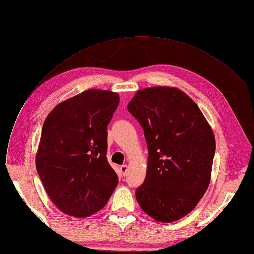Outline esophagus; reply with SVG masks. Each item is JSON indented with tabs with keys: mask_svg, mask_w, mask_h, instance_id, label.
I'll return each mask as SVG.
<instances>
[{
	"mask_svg": "<svg viewBox=\"0 0 254 254\" xmlns=\"http://www.w3.org/2000/svg\"><path fill=\"white\" fill-rule=\"evenodd\" d=\"M120 170H121V172H122V175L125 176L127 170H128V166H127V165H122V166L120 167Z\"/></svg>",
	"mask_w": 254,
	"mask_h": 254,
	"instance_id": "34e87169",
	"label": "esophagus"
}]
</instances>
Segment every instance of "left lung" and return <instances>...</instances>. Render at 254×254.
Wrapping results in <instances>:
<instances>
[{"label":"left lung","mask_w":254,"mask_h":254,"mask_svg":"<svg viewBox=\"0 0 254 254\" xmlns=\"http://www.w3.org/2000/svg\"><path fill=\"white\" fill-rule=\"evenodd\" d=\"M147 144V169L135 191L141 209L160 222L189 214L210 183L215 139L197 104L171 87L139 90L128 103Z\"/></svg>","instance_id":"8db88e82"}]
</instances>
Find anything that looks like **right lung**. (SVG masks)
<instances>
[{
	"label": "right lung",
	"mask_w": 254,
	"mask_h": 254,
	"mask_svg": "<svg viewBox=\"0 0 254 254\" xmlns=\"http://www.w3.org/2000/svg\"><path fill=\"white\" fill-rule=\"evenodd\" d=\"M119 101L117 93L90 89L58 104L44 122L37 171L50 200L67 215L99 211L118 185L107 151Z\"/></svg>",
	"instance_id": "right-lung-1"
}]
</instances>
